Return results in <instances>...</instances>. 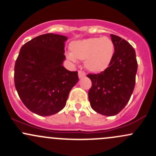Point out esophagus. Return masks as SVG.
<instances>
[{
    "mask_svg": "<svg viewBox=\"0 0 156 156\" xmlns=\"http://www.w3.org/2000/svg\"><path fill=\"white\" fill-rule=\"evenodd\" d=\"M85 73L82 71H78V78H82L83 77H85Z\"/></svg>",
    "mask_w": 156,
    "mask_h": 156,
    "instance_id": "esophagus-1",
    "label": "esophagus"
}]
</instances>
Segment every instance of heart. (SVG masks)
Returning <instances> with one entry per match:
<instances>
[{
  "label": "heart",
  "mask_w": 156,
  "mask_h": 156,
  "mask_svg": "<svg viewBox=\"0 0 156 156\" xmlns=\"http://www.w3.org/2000/svg\"><path fill=\"white\" fill-rule=\"evenodd\" d=\"M67 58L73 63L84 60L85 68L95 73H101L109 66L114 55V45L108 37H93L74 41L69 45Z\"/></svg>",
  "instance_id": "1"
}]
</instances>
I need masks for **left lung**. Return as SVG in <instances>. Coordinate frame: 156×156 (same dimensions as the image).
<instances>
[{"label":"left lung","instance_id":"obj_1","mask_svg":"<svg viewBox=\"0 0 156 156\" xmlns=\"http://www.w3.org/2000/svg\"><path fill=\"white\" fill-rule=\"evenodd\" d=\"M114 55L105 71L90 74L92 87L88 92L91 108L105 116H114L129 102L135 84L137 63L133 47L121 37L111 34Z\"/></svg>","mask_w":156,"mask_h":156}]
</instances>
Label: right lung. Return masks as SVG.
Segmentation results:
<instances>
[{"label": "right lung", "instance_id": "1", "mask_svg": "<svg viewBox=\"0 0 156 156\" xmlns=\"http://www.w3.org/2000/svg\"><path fill=\"white\" fill-rule=\"evenodd\" d=\"M66 36L46 34L26 42L15 64L16 89L24 105L39 116H51L65 107L78 81V72L63 66Z\"/></svg>", "mask_w": 156, "mask_h": 156}]
</instances>
